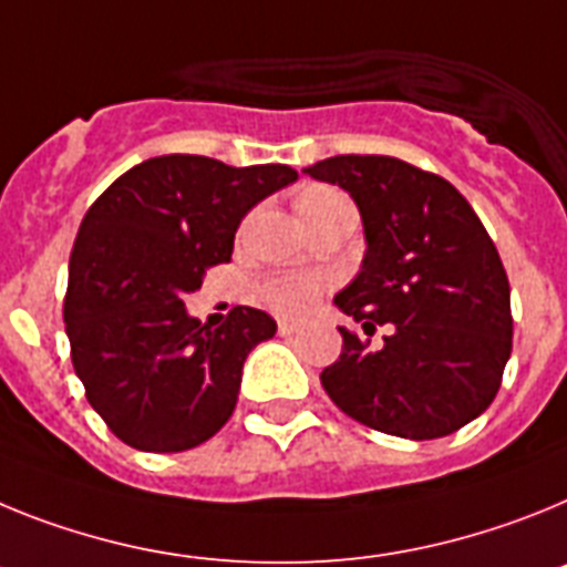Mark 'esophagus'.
<instances>
[{"label":"esophagus","instance_id":"obj_1","mask_svg":"<svg viewBox=\"0 0 567 567\" xmlns=\"http://www.w3.org/2000/svg\"><path fill=\"white\" fill-rule=\"evenodd\" d=\"M302 328V322H293V319H279V333L282 337H290V333H297Z\"/></svg>","mask_w":567,"mask_h":567}]
</instances>
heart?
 <instances>
[{"mask_svg":"<svg viewBox=\"0 0 567 567\" xmlns=\"http://www.w3.org/2000/svg\"><path fill=\"white\" fill-rule=\"evenodd\" d=\"M344 199L342 194L331 188H308L299 194L297 210L302 216V223H311L313 216L328 210L333 202ZM324 282L319 277H308V274H282V277H270L259 285V297L279 313H305L322 297Z\"/></svg>","mask_w":567,"mask_h":567,"instance_id":"1","label":"heart"}]
</instances>
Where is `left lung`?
I'll use <instances>...</instances> for the list:
<instances>
[{
  "label": "left lung",
  "mask_w": 567,
  "mask_h": 567,
  "mask_svg": "<svg viewBox=\"0 0 567 567\" xmlns=\"http://www.w3.org/2000/svg\"><path fill=\"white\" fill-rule=\"evenodd\" d=\"M305 174L353 196L368 239L359 277L333 299L368 339L339 328L324 393L402 440L460 431L494 402L511 357V285L494 239L451 182L393 156H331ZM379 323L389 337L371 349Z\"/></svg>",
  "instance_id": "obj_1"
}]
</instances>
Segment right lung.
I'll list each match as a JSON object with an SVG mask.
<instances>
[{"instance_id":"obj_1","label":"right lung","mask_w":567,"mask_h":567,"mask_svg":"<svg viewBox=\"0 0 567 567\" xmlns=\"http://www.w3.org/2000/svg\"><path fill=\"white\" fill-rule=\"evenodd\" d=\"M297 176L288 165L171 154L131 167L87 208L62 317L73 371L116 440L179 454L230 420L245 357L277 322L236 305L208 331L182 299L205 270L230 262L236 228L256 202Z\"/></svg>"}]
</instances>
